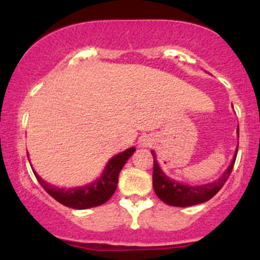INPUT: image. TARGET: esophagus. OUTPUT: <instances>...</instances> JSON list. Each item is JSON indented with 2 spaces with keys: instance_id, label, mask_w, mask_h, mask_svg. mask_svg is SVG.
<instances>
[{
  "instance_id": "obj_1",
  "label": "esophagus",
  "mask_w": 260,
  "mask_h": 260,
  "mask_svg": "<svg viewBox=\"0 0 260 260\" xmlns=\"http://www.w3.org/2000/svg\"><path fill=\"white\" fill-rule=\"evenodd\" d=\"M144 144H148V143H145V142H144Z\"/></svg>"
}]
</instances>
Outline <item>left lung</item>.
<instances>
[{"label":"left lung","instance_id":"obj_1","mask_svg":"<svg viewBox=\"0 0 260 260\" xmlns=\"http://www.w3.org/2000/svg\"><path fill=\"white\" fill-rule=\"evenodd\" d=\"M237 132L240 131L237 129ZM238 150V147H237ZM237 150L234 155L229 169L223 172V175L219 180L211 183L201 184V186H188V184H182L180 182L171 180L162 172V170L155 159V153L151 151L154 157V170H153V187L155 193L164 203L174 207H190V205L201 204V203L208 202L209 199L213 198L214 196L221 189L225 182L231 175L232 169H234L236 156H237Z\"/></svg>","mask_w":260,"mask_h":260}]
</instances>
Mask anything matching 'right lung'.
<instances>
[{
    "mask_svg": "<svg viewBox=\"0 0 260 260\" xmlns=\"http://www.w3.org/2000/svg\"><path fill=\"white\" fill-rule=\"evenodd\" d=\"M134 151H136V148L132 147L120 154L115 155L107 162L106 168L99 180L83 187H74L67 189V188L51 186L50 183L45 182L37 172H34L35 177H37L39 183L41 184V187L53 199H56L58 203L66 205V207L73 209H89L99 207V205L109 201L115 193L116 188H117L120 171L126 164L128 157L132 156Z\"/></svg>",
    "mask_w": 260,
    "mask_h": 260,
    "instance_id": "1",
    "label": "right lung"
}]
</instances>
